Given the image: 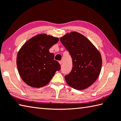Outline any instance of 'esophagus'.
Wrapping results in <instances>:
<instances>
[{
	"label": "esophagus",
	"instance_id": "34e87169",
	"mask_svg": "<svg viewBox=\"0 0 121 121\" xmlns=\"http://www.w3.org/2000/svg\"><path fill=\"white\" fill-rule=\"evenodd\" d=\"M59 63H60V65H62L63 62H62V60H61V61H59Z\"/></svg>",
	"mask_w": 121,
	"mask_h": 121
}]
</instances>
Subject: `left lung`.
<instances>
[{
	"label": "left lung",
	"mask_w": 121,
	"mask_h": 121,
	"mask_svg": "<svg viewBox=\"0 0 121 121\" xmlns=\"http://www.w3.org/2000/svg\"><path fill=\"white\" fill-rule=\"evenodd\" d=\"M60 40L72 60L71 71L65 76L67 83L75 89L87 88L99 75L102 65L100 53L88 39L77 32L65 34Z\"/></svg>",
	"instance_id": "obj_1"
}]
</instances>
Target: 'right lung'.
Returning a JSON list of instances; mask_svg holds the SVG:
<instances>
[{"label":"right lung","mask_w":121,"mask_h":121,"mask_svg":"<svg viewBox=\"0 0 121 121\" xmlns=\"http://www.w3.org/2000/svg\"><path fill=\"white\" fill-rule=\"evenodd\" d=\"M59 39L39 34L27 41L19 50L17 66L19 75L27 85L39 88L47 85L61 69L60 65L54 60V54L49 49Z\"/></svg>","instance_id":"obj_1"}]
</instances>
